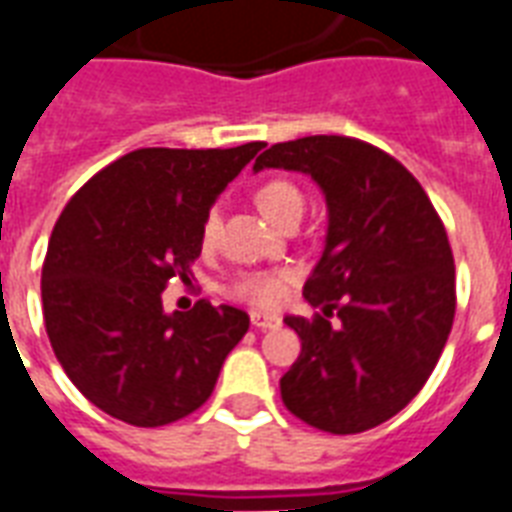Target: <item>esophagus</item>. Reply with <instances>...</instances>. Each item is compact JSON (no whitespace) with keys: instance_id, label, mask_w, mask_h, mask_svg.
<instances>
[{"instance_id":"esophagus-1","label":"esophagus","mask_w":512,"mask_h":512,"mask_svg":"<svg viewBox=\"0 0 512 512\" xmlns=\"http://www.w3.org/2000/svg\"><path fill=\"white\" fill-rule=\"evenodd\" d=\"M249 322H252L257 330H273V327L282 325V319L273 317V314H263V311H252V314H249Z\"/></svg>"}]
</instances>
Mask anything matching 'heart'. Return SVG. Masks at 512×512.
<instances>
[{"label": "heart", "instance_id": "1", "mask_svg": "<svg viewBox=\"0 0 512 512\" xmlns=\"http://www.w3.org/2000/svg\"><path fill=\"white\" fill-rule=\"evenodd\" d=\"M255 204L268 220L279 225L290 214H303V193L287 179H268L255 190ZM217 233H220V214H217V209H209L204 214V222H201V247H212L217 241ZM292 282H295V273L287 271V268L252 271L233 279L225 292H228V298L247 303V306L276 308L284 300Z\"/></svg>", "mask_w": 512, "mask_h": 512}]
</instances>
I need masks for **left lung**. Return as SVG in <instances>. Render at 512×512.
Returning a JSON list of instances; mask_svg holds the SVG:
<instances>
[{"mask_svg":"<svg viewBox=\"0 0 512 512\" xmlns=\"http://www.w3.org/2000/svg\"><path fill=\"white\" fill-rule=\"evenodd\" d=\"M260 169L311 174L325 190V252L287 317L300 354L279 381L287 411L333 435L400 413L438 365L456 311L454 255L435 206L403 163L351 136L271 144Z\"/></svg>","mask_w":512,"mask_h":512,"instance_id":"1","label":"left lung"}]
</instances>
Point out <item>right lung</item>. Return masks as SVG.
Returning a JSON list of instances; mask_svg holds the SVG:
<instances>
[{
	"instance_id": "1",
	"label": "right lung",
	"mask_w": 512,
	"mask_h": 512,
	"mask_svg": "<svg viewBox=\"0 0 512 512\" xmlns=\"http://www.w3.org/2000/svg\"><path fill=\"white\" fill-rule=\"evenodd\" d=\"M263 147H144L64 206L42 263V317L66 376L112 419L163 427L212 397L247 311L204 298L166 314L161 295L193 279L204 214Z\"/></svg>"
}]
</instances>
